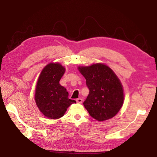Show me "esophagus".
I'll return each mask as SVG.
<instances>
[{
  "mask_svg": "<svg viewBox=\"0 0 157 157\" xmlns=\"http://www.w3.org/2000/svg\"><path fill=\"white\" fill-rule=\"evenodd\" d=\"M76 102L79 104H81L82 102H83V99H82V98H78L76 99Z\"/></svg>",
  "mask_w": 157,
  "mask_h": 157,
  "instance_id": "esophagus-1",
  "label": "esophagus"
}]
</instances>
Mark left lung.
I'll list each match as a JSON object with an SVG mask.
<instances>
[{"mask_svg": "<svg viewBox=\"0 0 157 157\" xmlns=\"http://www.w3.org/2000/svg\"><path fill=\"white\" fill-rule=\"evenodd\" d=\"M78 69L89 89L83 104L90 116L99 121L114 117L124 99L122 85L116 74L102 63L79 67Z\"/></svg>", "mask_w": 157, "mask_h": 157, "instance_id": "8db88e82", "label": "left lung"}]
</instances>
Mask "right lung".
I'll use <instances>...</instances> for the list:
<instances>
[{
  "mask_svg": "<svg viewBox=\"0 0 157 157\" xmlns=\"http://www.w3.org/2000/svg\"><path fill=\"white\" fill-rule=\"evenodd\" d=\"M64 72L62 65L51 63L43 69L39 77L35 101L40 112L48 118L62 117L68 107L76 102L69 99V93L59 83Z\"/></svg>",
  "mask_w": 157,
  "mask_h": 157,
  "instance_id": "obj_1",
  "label": "right lung"
}]
</instances>
